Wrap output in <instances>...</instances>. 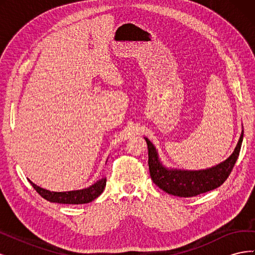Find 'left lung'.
<instances>
[{"label":"left lung","mask_w":255,"mask_h":255,"mask_svg":"<svg viewBox=\"0 0 255 255\" xmlns=\"http://www.w3.org/2000/svg\"><path fill=\"white\" fill-rule=\"evenodd\" d=\"M243 137L244 130L234 152L227 160L211 169L199 171H182L165 168L158 159L154 145L148 138H145L146 144H148V164L151 179L160 189L176 197H195L218 188L220 185L225 183L233 170L239 152H241Z\"/></svg>","instance_id":"obj_1"}]
</instances>
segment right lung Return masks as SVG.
Masks as SVG:
<instances>
[{
	"instance_id": "add662e5",
	"label": "right lung",
	"mask_w": 255,
	"mask_h": 255,
	"mask_svg": "<svg viewBox=\"0 0 255 255\" xmlns=\"http://www.w3.org/2000/svg\"><path fill=\"white\" fill-rule=\"evenodd\" d=\"M32 184L34 189L39 194L43 199L48 200L50 202L54 203H61V204H85L94 201L100 195L102 194L104 187L106 185V179H102L91 185L90 187L81 189V190H73V191H66V192H54L43 189L39 186H37L32 181L28 180Z\"/></svg>"
}]
</instances>
